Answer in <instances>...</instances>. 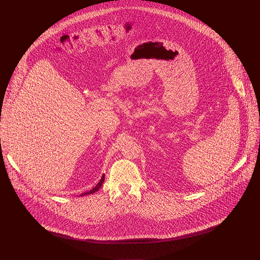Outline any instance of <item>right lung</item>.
<instances>
[{"label": "right lung", "instance_id": "right-lung-1", "mask_svg": "<svg viewBox=\"0 0 260 260\" xmlns=\"http://www.w3.org/2000/svg\"><path fill=\"white\" fill-rule=\"evenodd\" d=\"M104 177H105V175H103V176H102V178H101V180H100V182L98 183V185H96L94 188H92V189L90 190V191H87V192L82 193V196H86V194H91V193H94L95 191H98V190L101 188V186H102V184H103V182H104Z\"/></svg>", "mask_w": 260, "mask_h": 260}]
</instances>
